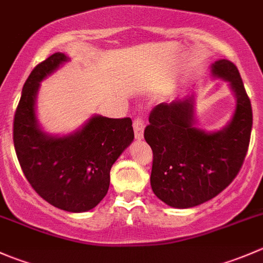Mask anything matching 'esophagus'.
I'll list each match as a JSON object with an SVG mask.
<instances>
[{"label": "esophagus", "mask_w": 263, "mask_h": 263, "mask_svg": "<svg viewBox=\"0 0 263 263\" xmlns=\"http://www.w3.org/2000/svg\"><path fill=\"white\" fill-rule=\"evenodd\" d=\"M144 128H145V123L144 119L141 117H136L134 121V131H135V137L136 140H141L144 137Z\"/></svg>", "instance_id": "1"}]
</instances>
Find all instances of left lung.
<instances>
[{"mask_svg":"<svg viewBox=\"0 0 263 263\" xmlns=\"http://www.w3.org/2000/svg\"><path fill=\"white\" fill-rule=\"evenodd\" d=\"M213 75L229 81L237 97L232 121L221 131L195 127L193 97L160 103L151 110L144 137L153 150L150 183L156 197L188 209L219 195L239 173L249 146L252 105L237 66L219 60Z\"/></svg>","mask_w":263,"mask_h":263,"instance_id":"8db88e82","label":"left lung"}]
</instances>
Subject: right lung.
Here are the masks:
<instances>
[{
  "label": "right lung",
  "instance_id": "obj_1",
  "mask_svg": "<svg viewBox=\"0 0 263 263\" xmlns=\"http://www.w3.org/2000/svg\"><path fill=\"white\" fill-rule=\"evenodd\" d=\"M68 58L54 53L34 67L14 117V146L23 173L43 200L61 210L85 213L107 195L110 168L134 141L131 118L94 116L68 136H50L35 118L39 82Z\"/></svg>",
  "mask_w": 263,
  "mask_h": 263
}]
</instances>
